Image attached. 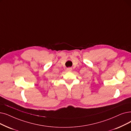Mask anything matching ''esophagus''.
I'll return each mask as SVG.
<instances>
[{"label":"esophagus","mask_w":131,"mask_h":131,"mask_svg":"<svg viewBox=\"0 0 131 131\" xmlns=\"http://www.w3.org/2000/svg\"><path fill=\"white\" fill-rule=\"evenodd\" d=\"M66 71H67V72H71V71H72V67H68V68H67Z\"/></svg>","instance_id":"obj_1"}]
</instances>
